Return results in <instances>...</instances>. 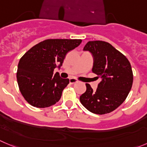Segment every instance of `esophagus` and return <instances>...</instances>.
Here are the masks:
<instances>
[{
  "instance_id": "esophagus-1",
  "label": "esophagus",
  "mask_w": 147,
  "mask_h": 147,
  "mask_svg": "<svg viewBox=\"0 0 147 147\" xmlns=\"http://www.w3.org/2000/svg\"><path fill=\"white\" fill-rule=\"evenodd\" d=\"M69 82H70V84H75V83H76V82H78V81H77V79H74V78H71V79H69Z\"/></svg>"
}]
</instances>
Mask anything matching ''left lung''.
<instances>
[{
	"mask_svg": "<svg viewBox=\"0 0 147 147\" xmlns=\"http://www.w3.org/2000/svg\"><path fill=\"white\" fill-rule=\"evenodd\" d=\"M94 59L92 72L102 79L96 91L89 84L80 102L89 111L107 114L118 108L126 99L133 84V71L126 57L110 43L89 41L84 47Z\"/></svg>",
	"mask_w": 147,
	"mask_h": 147,
	"instance_id": "1",
	"label": "left lung"
}]
</instances>
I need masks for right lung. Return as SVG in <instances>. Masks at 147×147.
Listing matches in <instances>:
<instances>
[{"instance_id": "1", "label": "right lung", "mask_w": 147, "mask_h": 147, "mask_svg": "<svg viewBox=\"0 0 147 147\" xmlns=\"http://www.w3.org/2000/svg\"><path fill=\"white\" fill-rule=\"evenodd\" d=\"M82 40L49 39L29 49L18 64L19 90L31 105L39 108L58 102L69 79L60 77L54 69L60 67L68 52L79 45Z\"/></svg>"}]
</instances>
